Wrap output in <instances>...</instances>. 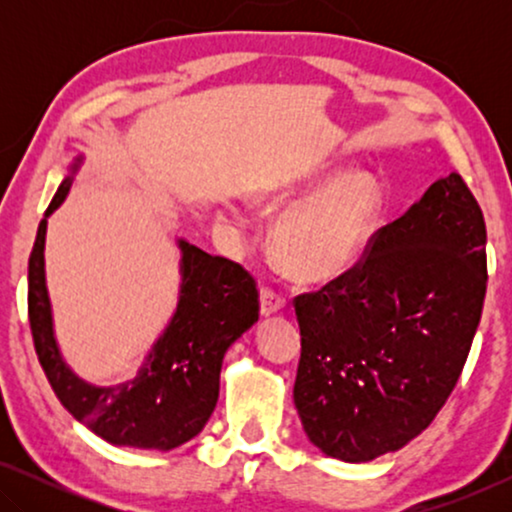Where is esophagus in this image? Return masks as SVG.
I'll use <instances>...</instances> for the list:
<instances>
[{
  "label": "esophagus",
  "mask_w": 512,
  "mask_h": 512,
  "mask_svg": "<svg viewBox=\"0 0 512 512\" xmlns=\"http://www.w3.org/2000/svg\"><path fill=\"white\" fill-rule=\"evenodd\" d=\"M286 300L272 289H261V314L263 317H275V314L284 312Z\"/></svg>",
  "instance_id": "34e87169"
}]
</instances>
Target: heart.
I'll use <instances>...</instances> for the list:
<instances>
[{
  "mask_svg": "<svg viewBox=\"0 0 512 512\" xmlns=\"http://www.w3.org/2000/svg\"><path fill=\"white\" fill-rule=\"evenodd\" d=\"M314 170L284 181L258 198L265 216H279L272 230V254L291 279L326 286L352 275L373 247L387 198L370 172ZM235 221L230 205L219 209Z\"/></svg>",
  "mask_w": 512,
  "mask_h": 512,
  "instance_id": "heart-1",
  "label": "heart"
}]
</instances>
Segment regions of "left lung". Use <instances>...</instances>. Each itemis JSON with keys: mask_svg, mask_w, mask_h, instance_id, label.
<instances>
[{"mask_svg": "<svg viewBox=\"0 0 512 512\" xmlns=\"http://www.w3.org/2000/svg\"><path fill=\"white\" fill-rule=\"evenodd\" d=\"M485 244L480 205L452 172L375 235L352 275L296 300L293 403L326 457L366 464L433 422L478 331Z\"/></svg>", "mask_w": 512, "mask_h": 512, "instance_id": "left-lung-1", "label": "left lung"}]
</instances>
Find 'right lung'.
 <instances>
[{"label":"right lung","mask_w":512,"mask_h":512,"mask_svg":"<svg viewBox=\"0 0 512 512\" xmlns=\"http://www.w3.org/2000/svg\"><path fill=\"white\" fill-rule=\"evenodd\" d=\"M83 156L67 167L30 256V326L41 368L60 403L111 445L167 452L205 429L219 401L223 356L258 321L256 282L240 265L209 256L177 237L179 293L170 321L153 340L137 373L123 382L93 384L69 366L55 335L46 284L48 216L67 200Z\"/></svg>","instance_id":"1"}]
</instances>
